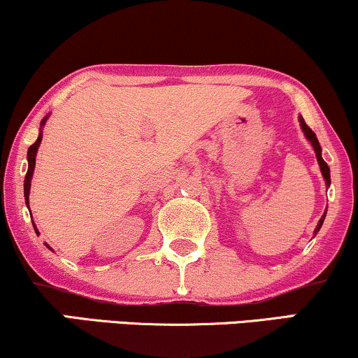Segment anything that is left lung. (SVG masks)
I'll list each match as a JSON object with an SVG mask.
<instances>
[{"mask_svg":"<svg viewBox=\"0 0 358 358\" xmlns=\"http://www.w3.org/2000/svg\"><path fill=\"white\" fill-rule=\"evenodd\" d=\"M299 120H301V127H302V130H304L306 137L309 138V142L312 143V147H314V150H315V157H317V162H319L320 171H322V175H324V178H325V183L330 185V170H329L327 164H325V162H324L322 155H320V145H319V140H317V137H315V134L312 132L310 127L306 124V122H304V119H302V117H299ZM324 218H325V215L322 216V218H320L319 224H317V228H315V234H317V231L320 229V226H322V223H324Z\"/></svg>","mask_w":358,"mask_h":358,"instance_id":"obj_1","label":"left lung"}]
</instances>
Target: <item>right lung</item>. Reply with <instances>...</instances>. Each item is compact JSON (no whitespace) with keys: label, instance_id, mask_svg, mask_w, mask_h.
Returning <instances> with one entry per match:
<instances>
[{"label":"right lung","instance_id":"1","mask_svg":"<svg viewBox=\"0 0 358 358\" xmlns=\"http://www.w3.org/2000/svg\"><path fill=\"white\" fill-rule=\"evenodd\" d=\"M48 117H44L43 122H41V125L46 124ZM41 138H43V132L39 134V137L33 145L29 147L28 150V162H29V166H28V173H26V178H24V200H26V205H29V189H31V178H33V171H34V165H36V152H38V147L41 143ZM36 229V226H34ZM36 233H38V229H36ZM48 246V244H46ZM49 248V246H48Z\"/></svg>","mask_w":358,"mask_h":358}]
</instances>
